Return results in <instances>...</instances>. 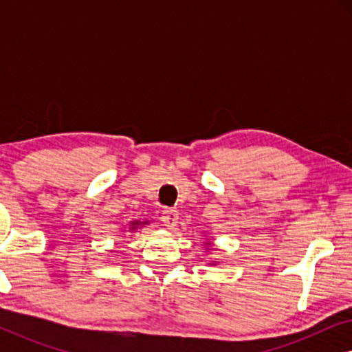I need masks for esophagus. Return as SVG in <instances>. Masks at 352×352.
Instances as JSON below:
<instances>
[{"instance_id": "obj_1", "label": "esophagus", "mask_w": 352, "mask_h": 352, "mask_svg": "<svg viewBox=\"0 0 352 352\" xmlns=\"http://www.w3.org/2000/svg\"><path fill=\"white\" fill-rule=\"evenodd\" d=\"M177 218H179V216H177L176 210H170V208L162 210V221L165 223L166 228H170V229L175 228L177 223Z\"/></svg>"}]
</instances>
